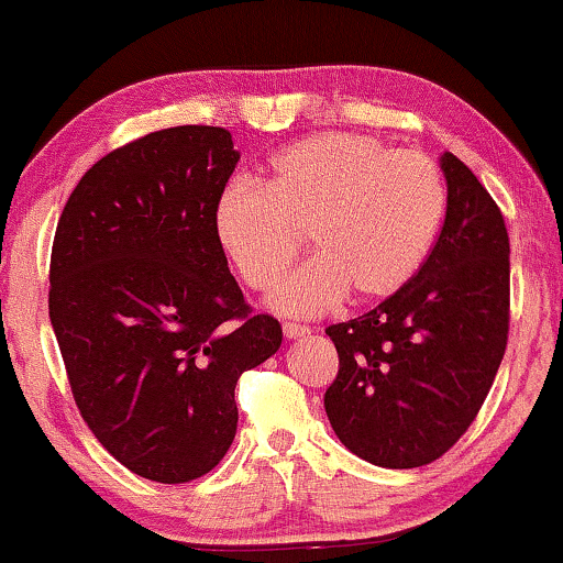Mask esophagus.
<instances>
[{"instance_id":"obj_1","label":"esophagus","mask_w":563,"mask_h":563,"mask_svg":"<svg viewBox=\"0 0 563 563\" xmlns=\"http://www.w3.org/2000/svg\"><path fill=\"white\" fill-rule=\"evenodd\" d=\"M282 330H284V335L289 338V341H291V338H305V335H310V328L297 325V322H284Z\"/></svg>"}]
</instances>
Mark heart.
Segmentation results:
<instances>
[{
  "mask_svg": "<svg viewBox=\"0 0 563 563\" xmlns=\"http://www.w3.org/2000/svg\"><path fill=\"white\" fill-rule=\"evenodd\" d=\"M445 212L435 161L361 133L284 145L266 189L233 181L214 205V235L251 289L266 291L302 249L314 258L272 295L284 314L312 318L341 302H379L418 274Z\"/></svg>",
  "mask_w": 563,
  "mask_h": 563,
  "instance_id": "heart-1",
  "label": "heart"
}]
</instances>
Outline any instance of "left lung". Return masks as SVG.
Returning <instances> with one entry per match:
<instances>
[{
  "mask_svg": "<svg viewBox=\"0 0 563 563\" xmlns=\"http://www.w3.org/2000/svg\"><path fill=\"white\" fill-rule=\"evenodd\" d=\"M441 235L402 289L325 328L338 376L325 412L351 453L384 468L441 459L472 426L505 356L510 238L472 168L443 153Z\"/></svg>",
  "mask_w": 563,
  "mask_h": 563,
  "instance_id": "obj_1",
  "label": "left lung"
}]
</instances>
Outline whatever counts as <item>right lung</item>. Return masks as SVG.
<instances>
[{"label":"right lung","mask_w":563,"mask_h":563,"mask_svg":"<svg viewBox=\"0 0 563 563\" xmlns=\"http://www.w3.org/2000/svg\"><path fill=\"white\" fill-rule=\"evenodd\" d=\"M241 153L225 128L179 125L99 158L60 212L48 312L76 407L143 479L212 472L238 428L235 384L282 345L251 314L214 235Z\"/></svg>","instance_id":"1"}]
</instances>
